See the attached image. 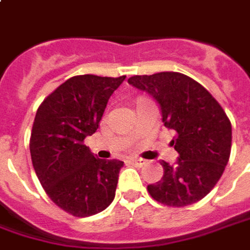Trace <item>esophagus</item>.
<instances>
[{"label":"esophagus","mask_w":250,"mask_h":250,"mask_svg":"<svg viewBox=\"0 0 250 250\" xmlns=\"http://www.w3.org/2000/svg\"><path fill=\"white\" fill-rule=\"evenodd\" d=\"M131 162L135 165V167H143V165H146L147 161L146 160H143V158H131Z\"/></svg>","instance_id":"1"}]
</instances>
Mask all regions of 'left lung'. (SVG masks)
<instances>
[{
	"instance_id": "left-lung-1",
	"label": "left lung",
	"mask_w": 250,
	"mask_h": 250,
	"mask_svg": "<svg viewBox=\"0 0 250 250\" xmlns=\"http://www.w3.org/2000/svg\"><path fill=\"white\" fill-rule=\"evenodd\" d=\"M128 83L147 92L161 108L162 122L176 131L170 142L179 153L174 165L161 161L164 176L147 186L151 198L184 207L199 202L215 187L231 150V123L219 103L191 77L162 71L134 76Z\"/></svg>"
}]
</instances>
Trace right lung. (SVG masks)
<instances>
[{
  "label": "right lung",
  "instance_id": "obj_1",
  "mask_svg": "<svg viewBox=\"0 0 250 250\" xmlns=\"http://www.w3.org/2000/svg\"><path fill=\"white\" fill-rule=\"evenodd\" d=\"M125 78L71 77L38 108L29 141L34 169L50 199L71 215H95L115 198L123 162L97 158L83 139L99 128Z\"/></svg>",
  "mask_w": 250,
  "mask_h": 250
}]
</instances>
